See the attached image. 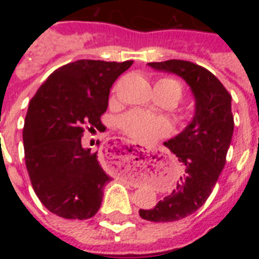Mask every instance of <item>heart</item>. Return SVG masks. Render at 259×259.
Segmentation results:
<instances>
[{
	"mask_svg": "<svg viewBox=\"0 0 259 259\" xmlns=\"http://www.w3.org/2000/svg\"><path fill=\"white\" fill-rule=\"evenodd\" d=\"M172 95L175 104L182 97V87L172 79H162L157 83ZM120 125L135 140L141 143H150L168 132V124L159 116L150 115L143 111H130L120 119Z\"/></svg>",
	"mask_w": 259,
	"mask_h": 259,
	"instance_id": "b5f03b06",
	"label": "heart"
}]
</instances>
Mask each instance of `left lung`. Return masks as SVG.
Here are the masks:
<instances>
[{
  "instance_id": "8db88e82",
  "label": "left lung",
  "mask_w": 259,
  "mask_h": 259,
  "mask_svg": "<svg viewBox=\"0 0 259 259\" xmlns=\"http://www.w3.org/2000/svg\"><path fill=\"white\" fill-rule=\"evenodd\" d=\"M148 66L182 77L194 100L193 116L188 124L163 143L178 157L183 174L171 193L153 209L139 210L145 221H179L205 203L226 164L233 135L231 96L210 71L192 62L170 59Z\"/></svg>"
}]
</instances>
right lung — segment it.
I'll return each mask as SVG.
<instances>
[{
    "instance_id": "1",
    "label": "right lung",
    "mask_w": 259,
    "mask_h": 259,
    "mask_svg": "<svg viewBox=\"0 0 259 259\" xmlns=\"http://www.w3.org/2000/svg\"><path fill=\"white\" fill-rule=\"evenodd\" d=\"M134 61L80 59L58 68L29 102L23 128L29 179L41 203L65 219H88L101 207L111 178L97 152L81 145L84 128L104 131L101 115L114 81Z\"/></svg>"
}]
</instances>
